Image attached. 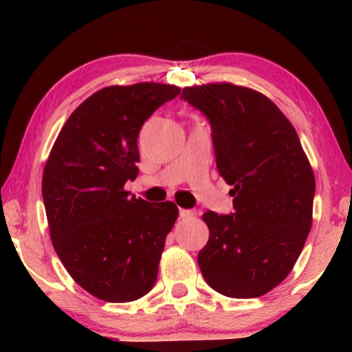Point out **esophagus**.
<instances>
[{"label":"esophagus","instance_id":"esophagus-1","mask_svg":"<svg viewBox=\"0 0 352 352\" xmlns=\"http://www.w3.org/2000/svg\"><path fill=\"white\" fill-rule=\"evenodd\" d=\"M179 216H181V218H190V216H195V211L181 208V210H179Z\"/></svg>","mask_w":352,"mask_h":352}]
</instances>
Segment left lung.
<instances>
[{
    "label": "left lung",
    "instance_id": "obj_1",
    "mask_svg": "<svg viewBox=\"0 0 352 352\" xmlns=\"http://www.w3.org/2000/svg\"><path fill=\"white\" fill-rule=\"evenodd\" d=\"M181 98L208 117L216 166L234 197V213L201 216L210 239L200 271L224 296L266 295L292 272L311 230V163L290 120L263 93L223 81L187 86Z\"/></svg>",
    "mask_w": 352,
    "mask_h": 352
}]
</instances>
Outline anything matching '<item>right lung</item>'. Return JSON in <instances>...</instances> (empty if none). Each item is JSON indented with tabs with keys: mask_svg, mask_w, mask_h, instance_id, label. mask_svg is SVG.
<instances>
[{
	"mask_svg": "<svg viewBox=\"0 0 352 352\" xmlns=\"http://www.w3.org/2000/svg\"><path fill=\"white\" fill-rule=\"evenodd\" d=\"M181 93L142 81L96 91L62 126L43 171V200L57 256L94 298L128 302L147 295L179 210L129 195L138 138L155 110Z\"/></svg>",
	"mask_w": 352,
	"mask_h": 352,
	"instance_id": "1",
	"label": "right lung"
}]
</instances>
